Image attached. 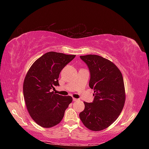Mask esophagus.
Instances as JSON below:
<instances>
[{
    "label": "esophagus",
    "mask_w": 149,
    "mask_h": 149,
    "mask_svg": "<svg viewBox=\"0 0 149 149\" xmlns=\"http://www.w3.org/2000/svg\"><path fill=\"white\" fill-rule=\"evenodd\" d=\"M77 100H78L77 99H75V98L73 97V101H74V102H75V101H77Z\"/></svg>",
    "instance_id": "esophagus-1"
}]
</instances>
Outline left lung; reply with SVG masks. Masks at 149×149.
Segmentation results:
<instances>
[{"label":"left lung","mask_w":149,"mask_h":149,"mask_svg":"<svg viewBox=\"0 0 149 149\" xmlns=\"http://www.w3.org/2000/svg\"><path fill=\"white\" fill-rule=\"evenodd\" d=\"M90 72V87L94 90L93 102H84V109L79 114L85 127L93 131L108 127L122 112L125 101L122 74L109 60L98 55L80 56Z\"/></svg>","instance_id":"8db88e82"}]
</instances>
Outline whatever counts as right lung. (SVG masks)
<instances>
[{
    "label": "right lung",
    "instance_id": "1",
    "mask_svg": "<svg viewBox=\"0 0 149 149\" xmlns=\"http://www.w3.org/2000/svg\"><path fill=\"white\" fill-rule=\"evenodd\" d=\"M75 57L47 52L33 63L27 73L23 85L25 102L31 118L41 127L49 128L58 125L72 102V97H63L50 90L54 86H58L60 72Z\"/></svg>",
    "mask_w": 149,
    "mask_h": 149
}]
</instances>
